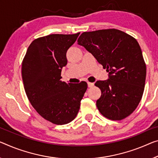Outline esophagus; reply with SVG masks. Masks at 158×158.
I'll list each match as a JSON object with an SVG mask.
<instances>
[{
	"instance_id": "1",
	"label": "esophagus",
	"mask_w": 158,
	"mask_h": 158,
	"mask_svg": "<svg viewBox=\"0 0 158 158\" xmlns=\"http://www.w3.org/2000/svg\"><path fill=\"white\" fill-rule=\"evenodd\" d=\"M87 86H88L89 87H92L93 86H94V83H93V82H87Z\"/></svg>"
}]
</instances>
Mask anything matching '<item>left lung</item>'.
Listing matches in <instances>:
<instances>
[{
  "label": "left lung",
  "instance_id": "left-lung-1",
  "mask_svg": "<svg viewBox=\"0 0 158 158\" xmlns=\"http://www.w3.org/2000/svg\"><path fill=\"white\" fill-rule=\"evenodd\" d=\"M109 72V79L98 81L101 89L98 110L111 120H121L133 113L144 91L146 65L139 44L116 29L83 32L77 40Z\"/></svg>",
  "mask_w": 158,
  "mask_h": 158
}]
</instances>
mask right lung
I'll return each instance as SVG.
<instances>
[{
  "mask_svg": "<svg viewBox=\"0 0 158 158\" xmlns=\"http://www.w3.org/2000/svg\"><path fill=\"white\" fill-rule=\"evenodd\" d=\"M79 35L55 34L36 39L22 64V77L29 101L39 114L54 124H66L76 117L87 88L86 82L60 81L61 69L67 64V51Z\"/></svg>",
  "mask_w": 158,
  "mask_h": 158,
  "instance_id": "add662e5",
  "label": "right lung"
}]
</instances>
